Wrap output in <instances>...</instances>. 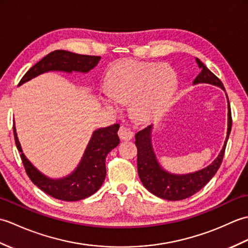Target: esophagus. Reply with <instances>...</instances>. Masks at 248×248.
<instances>
[{"instance_id": "1", "label": "esophagus", "mask_w": 248, "mask_h": 248, "mask_svg": "<svg viewBox=\"0 0 248 248\" xmlns=\"http://www.w3.org/2000/svg\"><path fill=\"white\" fill-rule=\"evenodd\" d=\"M118 136L120 140H130L133 138V132L129 128H125L124 125H121L118 130Z\"/></svg>"}]
</instances>
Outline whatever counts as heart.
<instances>
[{
  "mask_svg": "<svg viewBox=\"0 0 248 248\" xmlns=\"http://www.w3.org/2000/svg\"><path fill=\"white\" fill-rule=\"evenodd\" d=\"M107 85L102 100L108 108L118 109L120 103L132 101L133 113L149 118L166 108L177 88V76L155 62L124 60L110 68Z\"/></svg>",
  "mask_w": 248,
  "mask_h": 248,
  "instance_id": "1",
  "label": "heart"
}]
</instances>
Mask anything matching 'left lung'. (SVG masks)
Here are the masks:
<instances>
[{
	"instance_id": "1",
	"label": "left lung",
	"mask_w": 248,
	"mask_h": 248,
	"mask_svg": "<svg viewBox=\"0 0 248 248\" xmlns=\"http://www.w3.org/2000/svg\"><path fill=\"white\" fill-rule=\"evenodd\" d=\"M196 62L202 71L195 78L193 84L208 83L223 88L225 91L223 83L214 73L210 71L198 59H196ZM231 125H232V118H231L230 104L228 101V129L223 149L220 150L218 156L212 164L202 170L186 173V175H173L161 167L151 145L150 134L152 125H148L144 130L140 131L135 134V145L138 147V171L141 183L150 193L163 199L182 200L191 197L211 180L218 170L224 159Z\"/></svg>"
}]
</instances>
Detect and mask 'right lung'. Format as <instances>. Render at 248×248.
Segmentation results:
<instances>
[{"label": "right lung", "instance_id": "right-lung-1", "mask_svg": "<svg viewBox=\"0 0 248 248\" xmlns=\"http://www.w3.org/2000/svg\"><path fill=\"white\" fill-rule=\"evenodd\" d=\"M100 59V56L82 55L65 50H56L31 67L21 78L19 85L48 71L88 72L97 66ZM13 129L16 146L21 152V160L31 182L50 196L65 202H77L89 197L101 187L107 175L105 159L108 152L119 144L118 124L96 130L77 170L65 178L50 179L37 170L26 159L17 138L15 124Z\"/></svg>", "mask_w": 248, "mask_h": 248}]
</instances>
